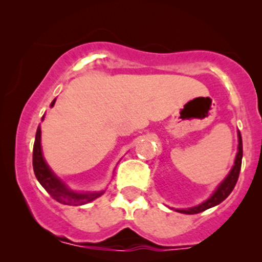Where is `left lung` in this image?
Instances as JSON below:
<instances>
[{"label": "left lung", "mask_w": 262, "mask_h": 262, "mask_svg": "<svg viewBox=\"0 0 262 262\" xmlns=\"http://www.w3.org/2000/svg\"><path fill=\"white\" fill-rule=\"evenodd\" d=\"M237 141H239V145H237V152L235 156V161H234L233 167H231L230 172L228 173V176L223 180V182L218 186L217 189L213 192V194L208 200L204 201L203 203L198 204L196 207H192V208H186V209H176L177 212L185 213V214H197V213L203 212V210L212 208V207L217 206V204L222 203L223 201L231 193L234 187H235L237 179H239L240 169H242V159H243V141H242V134L240 132H237Z\"/></svg>", "instance_id": "obj_1"}]
</instances>
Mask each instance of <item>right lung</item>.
Returning <instances> with one entry per match:
<instances>
[{"label": "right lung", "instance_id": "obj_1", "mask_svg": "<svg viewBox=\"0 0 262 262\" xmlns=\"http://www.w3.org/2000/svg\"><path fill=\"white\" fill-rule=\"evenodd\" d=\"M56 100L52 102L50 106H54ZM43 119V118H41ZM40 137L41 130L40 127L37 129V134H35V141L34 146H33V170H34L35 177L43 186L45 191L52 196L54 200L62 204H74V206H81V204H86L91 201L96 200L103 194L104 191L100 192H85V193H80V192H75L70 189L65 185L61 180L59 179L55 173L53 172L49 165L44 160L43 152H41V145H40Z\"/></svg>", "mask_w": 262, "mask_h": 262}]
</instances>
